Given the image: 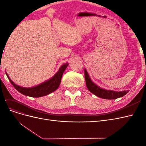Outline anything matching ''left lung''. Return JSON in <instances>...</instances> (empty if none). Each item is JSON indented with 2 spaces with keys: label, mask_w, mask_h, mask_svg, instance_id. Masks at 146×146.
Instances as JSON below:
<instances>
[{
  "label": "left lung",
  "mask_w": 146,
  "mask_h": 146,
  "mask_svg": "<svg viewBox=\"0 0 146 146\" xmlns=\"http://www.w3.org/2000/svg\"><path fill=\"white\" fill-rule=\"evenodd\" d=\"M85 77L87 88L92 94L100 98L105 99H116L125 96L129 91H123L121 92H116L110 90H106L102 89L95 83L92 82L88 75L86 70L85 69Z\"/></svg>",
  "instance_id": "8db88e82"
}]
</instances>
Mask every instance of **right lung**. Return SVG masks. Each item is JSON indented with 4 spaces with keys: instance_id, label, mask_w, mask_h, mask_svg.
Segmentation results:
<instances>
[{
    "instance_id": "right-lung-1",
    "label": "right lung",
    "mask_w": 146,
    "mask_h": 146,
    "mask_svg": "<svg viewBox=\"0 0 146 146\" xmlns=\"http://www.w3.org/2000/svg\"><path fill=\"white\" fill-rule=\"evenodd\" d=\"M68 66V63H66L63 64L58 70V71L53 77L50 80L46 81V82H44L42 84H40L36 86L33 88H23L21 87L18 85H16L14 83L10 77H8L6 72V75L10 80L11 83L14 86L17 91H18L21 94H23L25 96H30L32 98H39V97H42L44 96L47 95L48 94L51 93V92L55 91L57 90L60 86V84L61 83V77L63 74V72L65 70L66 68H67Z\"/></svg>"
}]
</instances>
